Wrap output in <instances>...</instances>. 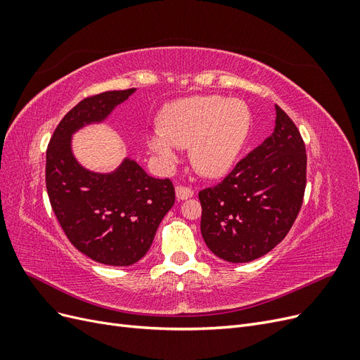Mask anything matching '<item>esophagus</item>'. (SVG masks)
<instances>
[{"label":"esophagus","mask_w":360,"mask_h":360,"mask_svg":"<svg viewBox=\"0 0 360 360\" xmlns=\"http://www.w3.org/2000/svg\"><path fill=\"white\" fill-rule=\"evenodd\" d=\"M176 197H177V200H188V198L193 197V191L188 186H181V184H179V186L176 188Z\"/></svg>","instance_id":"34e87169"}]
</instances>
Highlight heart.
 <instances>
[{
  "mask_svg": "<svg viewBox=\"0 0 360 360\" xmlns=\"http://www.w3.org/2000/svg\"><path fill=\"white\" fill-rule=\"evenodd\" d=\"M160 127L148 130V148L163 169L180 160V147H191L192 165L205 177L230 171L245 144L250 112L243 101L221 96H193L165 106Z\"/></svg>",
  "mask_w": 360,
  "mask_h": 360,
  "instance_id": "b5f03b06",
  "label": "heart"
}]
</instances>
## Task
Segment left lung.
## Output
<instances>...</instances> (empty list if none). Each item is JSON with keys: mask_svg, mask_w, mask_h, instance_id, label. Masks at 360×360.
I'll list each match as a JSON object with an SVG mask.
<instances>
[{"mask_svg": "<svg viewBox=\"0 0 360 360\" xmlns=\"http://www.w3.org/2000/svg\"><path fill=\"white\" fill-rule=\"evenodd\" d=\"M274 134L213 188L202 189L201 234L212 252L249 263L284 240L303 202L307 150L292 120L275 105Z\"/></svg>", "mask_w": 360, "mask_h": 360, "instance_id": "8db88e82", "label": "left lung"}]
</instances>
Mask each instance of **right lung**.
<instances>
[{
  "mask_svg": "<svg viewBox=\"0 0 360 360\" xmlns=\"http://www.w3.org/2000/svg\"><path fill=\"white\" fill-rule=\"evenodd\" d=\"M132 93L105 91L81 101L63 117L46 150V189L63 231L79 252L106 266L143 258L176 201L169 179L150 177L132 159L112 172H94L73 155V134L105 122Z\"/></svg>",
  "mask_w": 360,
  "mask_h": 360,
  "instance_id": "add662e5",
  "label": "right lung"
}]
</instances>
